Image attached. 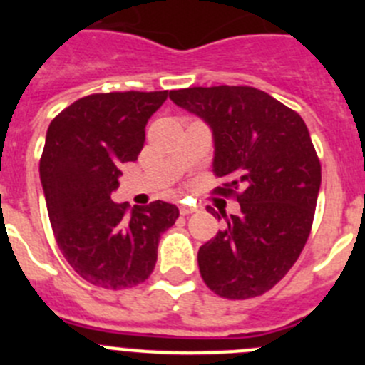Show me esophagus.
<instances>
[{
  "instance_id": "34e87169",
  "label": "esophagus",
  "mask_w": 365,
  "mask_h": 365,
  "mask_svg": "<svg viewBox=\"0 0 365 365\" xmlns=\"http://www.w3.org/2000/svg\"><path fill=\"white\" fill-rule=\"evenodd\" d=\"M179 210L182 215H190V214H193V212H197L199 208H197V205H180Z\"/></svg>"
}]
</instances>
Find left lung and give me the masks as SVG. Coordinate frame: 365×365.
Here are the masks:
<instances>
[{
  "label": "left lung",
  "instance_id": "8db88e82",
  "mask_svg": "<svg viewBox=\"0 0 365 365\" xmlns=\"http://www.w3.org/2000/svg\"><path fill=\"white\" fill-rule=\"evenodd\" d=\"M170 98L210 124L214 175L227 179L214 193L241 208L199 248L202 279L227 299L265 294L294 265L312 228L322 166L307 125L250 86L188 87Z\"/></svg>",
  "mask_w": 365,
  "mask_h": 365
}]
</instances>
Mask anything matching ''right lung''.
<instances>
[{
  "mask_svg": "<svg viewBox=\"0 0 365 365\" xmlns=\"http://www.w3.org/2000/svg\"><path fill=\"white\" fill-rule=\"evenodd\" d=\"M168 91H115L83 96L51 122L40 177L56 243L74 272L95 287L120 291L146 282L160 234L179 208L164 201L118 205L124 163L144 148L146 124Z\"/></svg>",
  "mask_w": 365,
  "mask_h": 365,
  "instance_id": "add662e5",
  "label": "right lung"
}]
</instances>
